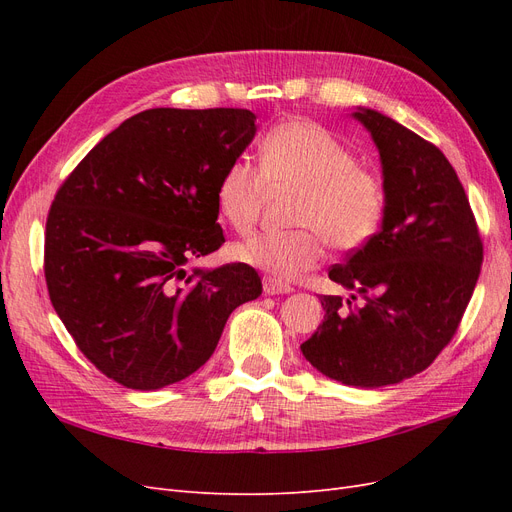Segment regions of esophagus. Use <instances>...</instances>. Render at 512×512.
Listing matches in <instances>:
<instances>
[{"instance_id": "34e87169", "label": "esophagus", "mask_w": 512, "mask_h": 512, "mask_svg": "<svg viewBox=\"0 0 512 512\" xmlns=\"http://www.w3.org/2000/svg\"><path fill=\"white\" fill-rule=\"evenodd\" d=\"M262 292L269 294V297H273V294H288V292H292V288L282 284V282L271 280V277H265V280H262Z\"/></svg>"}]
</instances>
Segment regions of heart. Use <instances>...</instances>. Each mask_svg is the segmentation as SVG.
Listing matches in <instances>:
<instances>
[{"instance_id":"1","label":"heart","mask_w":512,"mask_h":512,"mask_svg":"<svg viewBox=\"0 0 512 512\" xmlns=\"http://www.w3.org/2000/svg\"><path fill=\"white\" fill-rule=\"evenodd\" d=\"M299 190L292 224L299 228L258 232L232 247V256L277 280H292L335 250H359L376 237L386 209L382 179L361 164L339 138L307 119L284 121L260 143V170L232 160L215 185L220 218L237 232L250 230L265 188Z\"/></svg>"}]
</instances>
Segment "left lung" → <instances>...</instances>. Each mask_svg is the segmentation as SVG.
Here are the masks:
<instances>
[{
	"label": "left lung",
	"instance_id": "8db88e82",
	"mask_svg": "<svg viewBox=\"0 0 512 512\" xmlns=\"http://www.w3.org/2000/svg\"><path fill=\"white\" fill-rule=\"evenodd\" d=\"M352 117L380 153L384 220L374 239L329 269L350 297L322 294L324 320L301 352L322 376L378 389L427 369L451 342L483 243L466 190L436 145L374 108L359 106Z\"/></svg>",
	"mask_w": 512,
	"mask_h": 512
}]
</instances>
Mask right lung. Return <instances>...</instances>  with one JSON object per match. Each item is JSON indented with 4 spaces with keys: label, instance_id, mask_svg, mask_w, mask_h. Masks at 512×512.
Wrapping results in <instances>:
<instances>
[{
    "label": "right lung",
    "instance_id": "1",
    "mask_svg": "<svg viewBox=\"0 0 512 512\" xmlns=\"http://www.w3.org/2000/svg\"><path fill=\"white\" fill-rule=\"evenodd\" d=\"M256 136L245 108H149L91 149L46 220L44 277L57 316L104 376L158 391L203 367L228 316L260 297L220 250L215 185Z\"/></svg>",
    "mask_w": 512,
    "mask_h": 512
}]
</instances>
